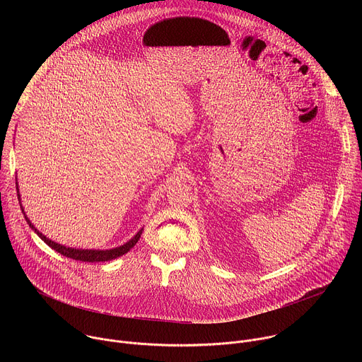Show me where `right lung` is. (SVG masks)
Here are the masks:
<instances>
[{
	"mask_svg": "<svg viewBox=\"0 0 362 362\" xmlns=\"http://www.w3.org/2000/svg\"><path fill=\"white\" fill-rule=\"evenodd\" d=\"M23 212H24V211H23ZM25 219H27V216H25ZM27 222L30 223L31 229H33L51 249H54L56 252L62 253L63 256L71 257V259L81 261V262H107V261L116 259V257H119V256L127 253V252L137 243V240L140 239V235H141V230H140V232H139L133 239H130L127 243H124L123 246L110 249V250H88V249L84 250V249H71V247H66V246H63V245H59V243H56V242H53V240H49V239H47L42 233H40V232L31 225V222H30L28 219H27Z\"/></svg>",
	"mask_w": 362,
	"mask_h": 362,
	"instance_id": "1",
	"label": "right lung"
}]
</instances>
